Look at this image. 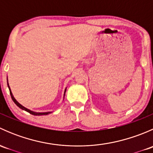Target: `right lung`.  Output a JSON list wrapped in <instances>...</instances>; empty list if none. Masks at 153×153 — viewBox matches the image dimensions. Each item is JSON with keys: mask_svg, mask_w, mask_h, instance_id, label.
Returning <instances> with one entry per match:
<instances>
[{"mask_svg": "<svg viewBox=\"0 0 153 153\" xmlns=\"http://www.w3.org/2000/svg\"><path fill=\"white\" fill-rule=\"evenodd\" d=\"M7 85H8L9 89H10V95H11V98H12V101H14V103H15V104H16V105L18 106V107L21 108V109H23V110L27 111V112H28L29 113L32 114V115H48V114L51 113V112H33V111H32V110H30V109H27V108L24 107V106H22V105H21V104H19V103H18V101H16V99H15V98H14L13 95H12V91H11V89H10V86H9V84H8V80H7ZM66 90H67V89H65V91H64V95H65Z\"/></svg>", "mask_w": 153, "mask_h": 153, "instance_id": "1", "label": "right lung"}]
</instances>
